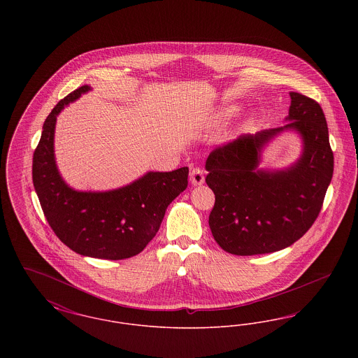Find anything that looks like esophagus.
I'll use <instances>...</instances> for the list:
<instances>
[{"label":"esophagus","instance_id":"esophagus-1","mask_svg":"<svg viewBox=\"0 0 358 358\" xmlns=\"http://www.w3.org/2000/svg\"><path fill=\"white\" fill-rule=\"evenodd\" d=\"M189 180H190L192 185H194V187L204 184V171H201L200 168H194V169H192V171H190V174H189Z\"/></svg>","mask_w":358,"mask_h":358}]
</instances>
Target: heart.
<instances>
[{"label":"heart","instance_id":"1","mask_svg":"<svg viewBox=\"0 0 358 358\" xmlns=\"http://www.w3.org/2000/svg\"><path fill=\"white\" fill-rule=\"evenodd\" d=\"M240 111H241V106H240V104H228V106L222 107L220 111H217V113L210 118L209 124H210L212 129H220V127H224L225 124H228L235 117H238ZM255 115H250L247 120L241 123L240 129H241V130H247V129L252 127V126L255 124Z\"/></svg>","mask_w":358,"mask_h":358}]
</instances>
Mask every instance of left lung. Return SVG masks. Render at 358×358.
<instances>
[{"instance_id":"left-lung-1","label":"left lung","mask_w":358,"mask_h":358,"mask_svg":"<svg viewBox=\"0 0 358 358\" xmlns=\"http://www.w3.org/2000/svg\"><path fill=\"white\" fill-rule=\"evenodd\" d=\"M286 124L240 136L208 155L205 182L216 201L209 227L234 255L276 252L302 238L315 222L330 185L334 157L324 111L315 101L289 92ZM283 132L303 142L300 158L283 170L258 165L268 143Z\"/></svg>"}]
</instances>
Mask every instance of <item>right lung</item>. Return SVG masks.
Wrapping results in <instances>:
<instances>
[{
  "label": "right lung",
  "instance_id": "right-lung-1",
  "mask_svg": "<svg viewBox=\"0 0 358 358\" xmlns=\"http://www.w3.org/2000/svg\"><path fill=\"white\" fill-rule=\"evenodd\" d=\"M83 85L55 106L34 154V187L53 232L76 254L120 260L143 251L155 236L166 208L187 187L189 169L148 171L124 187L91 192L69 187L57 169L55 129L69 103L91 91Z\"/></svg>",
  "mask_w": 358,
  "mask_h": 358
}]
</instances>
